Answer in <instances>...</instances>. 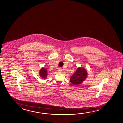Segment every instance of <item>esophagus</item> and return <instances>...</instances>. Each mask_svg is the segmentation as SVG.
<instances>
[{"mask_svg": "<svg viewBox=\"0 0 123 123\" xmlns=\"http://www.w3.org/2000/svg\"><path fill=\"white\" fill-rule=\"evenodd\" d=\"M58 73H62V69L61 68H59L58 69Z\"/></svg>", "mask_w": 123, "mask_h": 123, "instance_id": "1", "label": "esophagus"}]
</instances>
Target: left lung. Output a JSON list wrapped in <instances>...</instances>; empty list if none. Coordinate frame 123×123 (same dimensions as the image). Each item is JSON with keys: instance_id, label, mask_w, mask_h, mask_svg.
Wrapping results in <instances>:
<instances>
[{"instance_id": "left-lung-1", "label": "left lung", "mask_w": 123, "mask_h": 123, "mask_svg": "<svg viewBox=\"0 0 123 123\" xmlns=\"http://www.w3.org/2000/svg\"><path fill=\"white\" fill-rule=\"evenodd\" d=\"M87 73L84 68H79L70 77V82L75 85L81 84L87 77Z\"/></svg>"}]
</instances>
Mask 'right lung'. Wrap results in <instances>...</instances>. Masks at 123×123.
Listing matches in <instances>:
<instances>
[{
  "mask_svg": "<svg viewBox=\"0 0 123 123\" xmlns=\"http://www.w3.org/2000/svg\"><path fill=\"white\" fill-rule=\"evenodd\" d=\"M39 74V75L42 79H45L47 78V75H48L47 70L45 68H41Z\"/></svg>",
  "mask_w": 123,
  "mask_h": 123,
  "instance_id": "obj_1",
  "label": "right lung"
}]
</instances>
